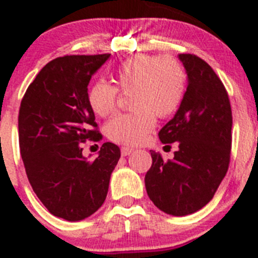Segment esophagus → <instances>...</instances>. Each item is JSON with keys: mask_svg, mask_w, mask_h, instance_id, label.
Returning a JSON list of instances; mask_svg holds the SVG:
<instances>
[{"mask_svg": "<svg viewBox=\"0 0 258 258\" xmlns=\"http://www.w3.org/2000/svg\"><path fill=\"white\" fill-rule=\"evenodd\" d=\"M133 151H134V149H132V147H121L122 156H127V155H131Z\"/></svg>", "mask_w": 258, "mask_h": 258, "instance_id": "34e87169", "label": "esophagus"}]
</instances>
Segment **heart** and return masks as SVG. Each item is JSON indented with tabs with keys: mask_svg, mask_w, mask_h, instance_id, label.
Returning <instances> with one entry per match:
<instances>
[{
	"mask_svg": "<svg viewBox=\"0 0 258 258\" xmlns=\"http://www.w3.org/2000/svg\"><path fill=\"white\" fill-rule=\"evenodd\" d=\"M115 81L121 92H131L133 111L117 115L107 122L108 140L120 145L137 146L145 142L152 132L156 117L165 118L178 109L184 90L186 74L173 58L137 54L115 71ZM106 80H98L88 93L90 108L101 117L116 109L118 90Z\"/></svg>",
	"mask_w": 258,
	"mask_h": 258,
	"instance_id": "obj_1",
	"label": "heart"
}]
</instances>
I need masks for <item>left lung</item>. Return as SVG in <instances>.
<instances>
[{
    "label": "left lung",
    "instance_id": "8db88e82",
    "mask_svg": "<svg viewBox=\"0 0 258 258\" xmlns=\"http://www.w3.org/2000/svg\"><path fill=\"white\" fill-rule=\"evenodd\" d=\"M187 89L178 111L159 132L164 145L178 142L173 160L150 151L146 173L149 198L172 216H187L207 206L226 175L231 152L229 95L211 66L192 54H179Z\"/></svg>",
    "mask_w": 258,
    "mask_h": 258
}]
</instances>
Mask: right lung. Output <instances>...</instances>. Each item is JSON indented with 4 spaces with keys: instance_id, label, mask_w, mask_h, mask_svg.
I'll list each match as a JSON object with an SVG mask.
<instances>
[{
    "instance_id": "obj_1",
    "label": "right lung",
    "mask_w": 258,
    "mask_h": 258,
    "mask_svg": "<svg viewBox=\"0 0 258 258\" xmlns=\"http://www.w3.org/2000/svg\"><path fill=\"white\" fill-rule=\"evenodd\" d=\"M111 54L66 55L49 61L23 97L18 118L27 177L51 214L81 221L101 208L120 149L102 145L95 160L81 143L102 140L88 102V85Z\"/></svg>"
}]
</instances>
